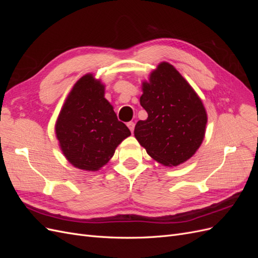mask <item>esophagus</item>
<instances>
[{"label": "esophagus", "mask_w": 258, "mask_h": 258, "mask_svg": "<svg viewBox=\"0 0 258 258\" xmlns=\"http://www.w3.org/2000/svg\"><path fill=\"white\" fill-rule=\"evenodd\" d=\"M127 126H128V128L130 129V131L132 132V134H134V131H135V126H136V123L134 122V121H129L128 123H127Z\"/></svg>", "instance_id": "esophagus-1"}]
</instances>
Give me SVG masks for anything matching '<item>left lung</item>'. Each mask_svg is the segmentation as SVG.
<instances>
[{"label": "left lung", "instance_id": "left-lung-1", "mask_svg": "<svg viewBox=\"0 0 258 258\" xmlns=\"http://www.w3.org/2000/svg\"><path fill=\"white\" fill-rule=\"evenodd\" d=\"M140 103L147 119L139 120L135 137L152 158L178 166L196 153L205 137L207 113L200 98L173 66L162 62L143 83Z\"/></svg>", "mask_w": 258, "mask_h": 258}]
</instances>
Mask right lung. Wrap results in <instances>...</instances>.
<instances>
[{"instance_id": "right-lung-1", "label": "right lung", "mask_w": 258, "mask_h": 258, "mask_svg": "<svg viewBox=\"0 0 258 258\" xmlns=\"http://www.w3.org/2000/svg\"><path fill=\"white\" fill-rule=\"evenodd\" d=\"M131 135L104 98V86L83 76L68 96L56 123V136L67 159L76 168L97 171Z\"/></svg>"}]
</instances>
